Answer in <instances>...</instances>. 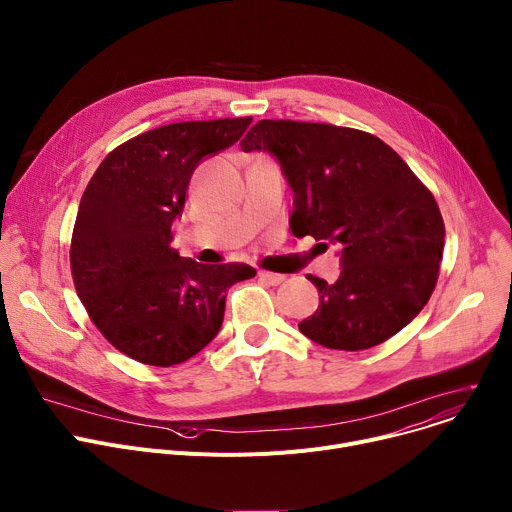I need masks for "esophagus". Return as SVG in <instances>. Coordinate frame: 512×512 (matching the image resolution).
Returning a JSON list of instances; mask_svg holds the SVG:
<instances>
[{
	"instance_id": "obj_1",
	"label": "esophagus",
	"mask_w": 512,
	"mask_h": 512,
	"mask_svg": "<svg viewBox=\"0 0 512 512\" xmlns=\"http://www.w3.org/2000/svg\"><path fill=\"white\" fill-rule=\"evenodd\" d=\"M257 276H259V280H261V282H265V284H269V286H278V284H282V282H284V276H282V274H274V271H265V269H261Z\"/></svg>"
}]
</instances>
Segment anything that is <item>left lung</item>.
Returning a JSON list of instances; mask_svg holds the SVG:
<instances>
[{
    "mask_svg": "<svg viewBox=\"0 0 512 512\" xmlns=\"http://www.w3.org/2000/svg\"><path fill=\"white\" fill-rule=\"evenodd\" d=\"M274 154L294 191V236L342 247L335 284L306 276L319 309L298 329L329 350H368L426 306L438 280L445 222L428 187L377 135L263 119L241 142ZM323 243V245H325Z\"/></svg>",
    "mask_w": 512,
    "mask_h": 512,
    "instance_id": "obj_1",
    "label": "left lung"
}]
</instances>
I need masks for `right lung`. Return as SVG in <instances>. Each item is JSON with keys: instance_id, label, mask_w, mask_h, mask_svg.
<instances>
[{"instance_id": "right-lung-1", "label": "right lung", "mask_w": 512, "mask_h": 512, "mask_svg": "<svg viewBox=\"0 0 512 512\" xmlns=\"http://www.w3.org/2000/svg\"><path fill=\"white\" fill-rule=\"evenodd\" d=\"M251 121L156 127L117 146L92 175L72 234V278L96 329L125 356L162 368L189 360L220 331L226 290L255 278L251 265H203L170 247L193 170Z\"/></svg>"}]
</instances>
